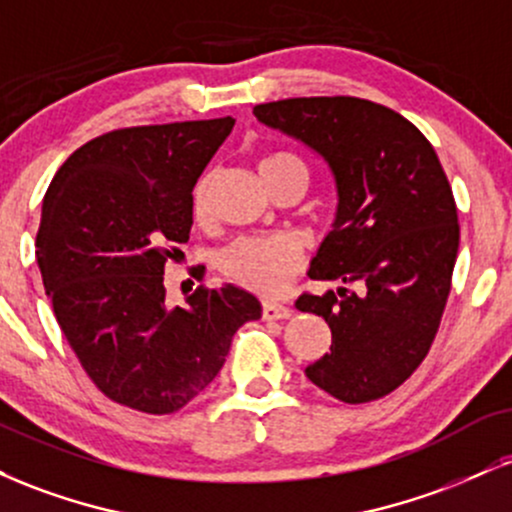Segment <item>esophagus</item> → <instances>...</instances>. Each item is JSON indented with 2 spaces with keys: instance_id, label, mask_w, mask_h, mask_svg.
<instances>
[{
  "instance_id": "1",
  "label": "esophagus",
  "mask_w": 512,
  "mask_h": 512,
  "mask_svg": "<svg viewBox=\"0 0 512 512\" xmlns=\"http://www.w3.org/2000/svg\"><path fill=\"white\" fill-rule=\"evenodd\" d=\"M262 317L264 320H286L291 317V308L281 303H262Z\"/></svg>"
}]
</instances>
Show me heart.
I'll list each match as a JSON object with an SVG mask.
<instances>
[{"mask_svg": "<svg viewBox=\"0 0 512 512\" xmlns=\"http://www.w3.org/2000/svg\"><path fill=\"white\" fill-rule=\"evenodd\" d=\"M303 173L308 178V168L298 156L289 154V151H279V154L267 156L260 163L262 178L269 175L289 173ZM211 202V175H204L197 182L195 197H192V211L197 219H204L209 211ZM221 272L236 284L252 289L264 296H279L286 291L291 276L301 269V248L286 236L274 238H240L236 243L228 245L219 255Z\"/></svg>", "mask_w": 512, "mask_h": 512, "instance_id": "obj_1", "label": "heart"}]
</instances>
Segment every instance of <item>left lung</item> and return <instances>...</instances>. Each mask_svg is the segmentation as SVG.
<instances>
[{"label": "left lung", "instance_id": "1", "mask_svg": "<svg viewBox=\"0 0 512 512\" xmlns=\"http://www.w3.org/2000/svg\"><path fill=\"white\" fill-rule=\"evenodd\" d=\"M252 113L320 156L337 190L308 276L344 286L296 301L332 330L330 354L305 375L346 404L383 397L424 361L448 301L460 226L443 166L407 117L363 98H286Z\"/></svg>", "mask_w": 512, "mask_h": 512}]
</instances>
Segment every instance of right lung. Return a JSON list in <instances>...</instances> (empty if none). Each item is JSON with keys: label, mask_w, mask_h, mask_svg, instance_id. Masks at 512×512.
Masks as SVG:
<instances>
[{"label": "right lung", "mask_w": 512, "mask_h": 512, "mask_svg": "<svg viewBox=\"0 0 512 512\" xmlns=\"http://www.w3.org/2000/svg\"><path fill=\"white\" fill-rule=\"evenodd\" d=\"M236 120L115 129L76 149L43 199L35 257L57 325L113 402L173 414L216 378L262 305L233 284L168 305L163 272L187 243L192 190Z\"/></svg>", "instance_id": "1"}]
</instances>
